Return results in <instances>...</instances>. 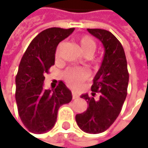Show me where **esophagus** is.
<instances>
[{"instance_id": "34e87169", "label": "esophagus", "mask_w": 148, "mask_h": 148, "mask_svg": "<svg viewBox=\"0 0 148 148\" xmlns=\"http://www.w3.org/2000/svg\"><path fill=\"white\" fill-rule=\"evenodd\" d=\"M72 96H73V100H75V99H77V98L79 97L78 95H76L75 92H73V93H72Z\"/></svg>"}]
</instances>
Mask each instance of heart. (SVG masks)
I'll return each mask as SVG.
<instances>
[{
    "instance_id": "b5f03b06",
    "label": "heart",
    "mask_w": 148,
    "mask_h": 148,
    "mask_svg": "<svg viewBox=\"0 0 148 148\" xmlns=\"http://www.w3.org/2000/svg\"><path fill=\"white\" fill-rule=\"evenodd\" d=\"M79 45L82 49V51L85 53L87 56L92 55L97 47L95 40L88 36V35H83L79 39ZM62 42H60L55 50V57L59 58L60 52L62 47ZM91 75V73L88 68L85 67H69L63 73V79L65 82L73 88H79L84 82H86L88 79H89Z\"/></svg>"
}]
</instances>
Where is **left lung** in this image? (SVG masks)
Segmentation results:
<instances>
[{"instance_id": "left-lung-1", "label": "left lung", "mask_w": 148, "mask_h": 148, "mask_svg": "<svg viewBox=\"0 0 148 148\" xmlns=\"http://www.w3.org/2000/svg\"><path fill=\"white\" fill-rule=\"evenodd\" d=\"M88 31L99 39L105 48L101 66L92 85V95L81 97L88 102L87 110L76 114L79 127L88 134H100L106 131L119 116L127 95L129 73L125 52L119 40L109 31L99 28H88ZM99 94V98L94 95Z\"/></svg>"}]
</instances>
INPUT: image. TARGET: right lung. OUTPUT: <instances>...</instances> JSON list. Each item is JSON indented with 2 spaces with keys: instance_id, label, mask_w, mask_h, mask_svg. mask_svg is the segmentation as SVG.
<instances>
[{
  "instance_id": "1",
  "label": "right lung",
  "mask_w": 148,
  "mask_h": 148,
  "mask_svg": "<svg viewBox=\"0 0 148 148\" xmlns=\"http://www.w3.org/2000/svg\"><path fill=\"white\" fill-rule=\"evenodd\" d=\"M73 30L51 27L40 32L30 42L21 60L15 77V100L23 125L33 134L51 130L60 107L72 100L71 91L62 82L54 90L44 89L43 82L44 75L54 65L58 44Z\"/></svg>"
}]
</instances>
